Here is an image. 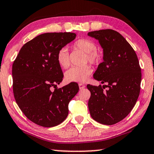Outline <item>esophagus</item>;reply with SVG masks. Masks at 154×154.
<instances>
[{
  "label": "esophagus",
  "mask_w": 154,
  "mask_h": 154,
  "mask_svg": "<svg viewBox=\"0 0 154 154\" xmlns=\"http://www.w3.org/2000/svg\"><path fill=\"white\" fill-rule=\"evenodd\" d=\"M79 86L80 90H82V89H83V88H85V85H83V84H81V83L79 84Z\"/></svg>",
  "instance_id": "34e87169"
}]
</instances>
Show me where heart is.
Segmentation results:
<instances>
[{
  "label": "heart",
  "mask_w": 154,
  "mask_h": 154,
  "mask_svg": "<svg viewBox=\"0 0 154 154\" xmlns=\"http://www.w3.org/2000/svg\"><path fill=\"white\" fill-rule=\"evenodd\" d=\"M73 48L85 52V63L89 62L92 65L99 64L101 55L97 50L96 43L87 38L77 40L73 43ZM57 61L62 68L66 69L70 65L69 51L66 48H62L57 54ZM92 73V69L90 66L83 67H71L65 72V79L67 82L84 83L87 81Z\"/></svg>",
  "instance_id": "1"
}]
</instances>
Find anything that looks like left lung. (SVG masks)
Wrapping results in <instances>:
<instances>
[{"label": "left lung", "mask_w": 154, "mask_h": 154, "mask_svg": "<svg viewBox=\"0 0 154 154\" xmlns=\"http://www.w3.org/2000/svg\"><path fill=\"white\" fill-rule=\"evenodd\" d=\"M88 35L98 40L103 48V62L98 65L93 77L105 84L87 85L91 93L88 108L94 121L113 125L129 114L140 95V63L133 48L117 31L104 29Z\"/></svg>", "instance_id": "1"}]
</instances>
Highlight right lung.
I'll return each instance as SVG.
<instances>
[{"instance_id": "add662e5", "label": "right lung", "mask_w": 154, "mask_h": 154, "mask_svg": "<svg viewBox=\"0 0 154 154\" xmlns=\"http://www.w3.org/2000/svg\"><path fill=\"white\" fill-rule=\"evenodd\" d=\"M75 36L70 32L43 33L25 43L14 61V99L27 119L37 125L51 128L62 123L69 102L79 92L75 83L57 88L64 77L57 54Z\"/></svg>"}]
</instances>
